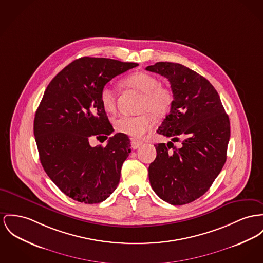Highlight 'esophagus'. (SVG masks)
<instances>
[{
    "label": "esophagus",
    "instance_id": "obj_1",
    "mask_svg": "<svg viewBox=\"0 0 263 263\" xmlns=\"http://www.w3.org/2000/svg\"><path fill=\"white\" fill-rule=\"evenodd\" d=\"M141 144H142L141 141H138V140H133V141H132V147H133L134 149L139 148Z\"/></svg>",
    "mask_w": 263,
    "mask_h": 263
}]
</instances>
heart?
<instances>
[{
	"label": "heart",
	"mask_w": 263,
	"mask_h": 263,
	"mask_svg": "<svg viewBox=\"0 0 263 263\" xmlns=\"http://www.w3.org/2000/svg\"><path fill=\"white\" fill-rule=\"evenodd\" d=\"M124 88H133L142 93L140 99L139 116H122L114 121L117 132L132 139H140L153 128L154 118L165 117L174 104V93L172 89L160 86L158 78L145 71H137L122 82ZM100 101L104 109L112 112L117 105V93L114 88L105 86L101 89Z\"/></svg>",
	"instance_id": "1"
}]
</instances>
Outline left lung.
Listing matches in <instances>:
<instances>
[{
  "instance_id": "1",
  "label": "left lung",
  "mask_w": 263,
  "mask_h": 263,
  "mask_svg": "<svg viewBox=\"0 0 263 263\" xmlns=\"http://www.w3.org/2000/svg\"><path fill=\"white\" fill-rule=\"evenodd\" d=\"M146 70L166 78L174 93L171 112L157 130L172 141L156 145L149 182L162 200L186 204L210 190L226 163L229 119L216 89L196 71L170 62H158ZM180 138L182 146L176 149L173 142Z\"/></svg>"
}]
</instances>
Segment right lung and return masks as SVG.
I'll use <instances>...</instances> for the list:
<instances>
[{"label": "right lung", "instance_id": "obj_1", "mask_svg": "<svg viewBox=\"0 0 263 263\" xmlns=\"http://www.w3.org/2000/svg\"><path fill=\"white\" fill-rule=\"evenodd\" d=\"M139 66L105 58L84 57L61 70L46 88L35 111L34 135L41 163L53 183L73 200L92 204L117 189L130 141L121 133L105 146L89 139L112 132L100 92L112 78Z\"/></svg>", "mask_w": 263, "mask_h": 263}]
</instances>
